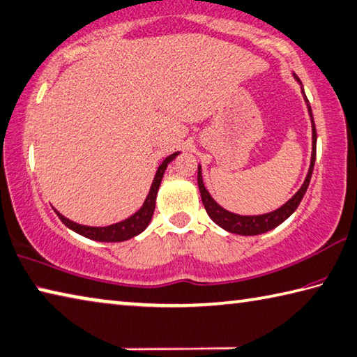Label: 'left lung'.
<instances>
[{"instance_id": "8db88e82", "label": "left lung", "mask_w": 357, "mask_h": 357, "mask_svg": "<svg viewBox=\"0 0 357 357\" xmlns=\"http://www.w3.org/2000/svg\"><path fill=\"white\" fill-rule=\"evenodd\" d=\"M294 77L297 82L301 85L300 79L297 74L294 73ZM301 93H303L305 102L307 105V112L309 116H311V123H312V153H311V166H309L307 176L301 185L300 190L295 192V196L292 199H289L283 206H280L278 210L266 213V214H259V216H241V214H234L227 211L225 208H222L218 202H214V199L210 196V192L206 191V188L204 185V180H202V169L199 166L197 171V183H199V191H200V197L202 202H204V206L208 213V216L213 219V222H216L219 227L224 228V230L234 233V234H242V236H257V234L266 233L268 230H273L275 227H278L280 224L291 216V214L297 210L301 199H303L305 192L309 186V181H311L312 177V171H314V163H315V151H317V132H315V124H314V118H312V110H311V104L303 91V86H301Z\"/></svg>"}]
</instances>
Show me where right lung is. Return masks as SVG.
<instances>
[{
  "instance_id": "obj_1",
  "label": "right lung",
  "mask_w": 357,
  "mask_h": 357,
  "mask_svg": "<svg viewBox=\"0 0 357 357\" xmlns=\"http://www.w3.org/2000/svg\"><path fill=\"white\" fill-rule=\"evenodd\" d=\"M178 153L180 152H174L172 155L166 157L163 160V163L158 166L155 177H153L152 186L149 190V194H147L143 206H141L135 214H132L130 218H127L123 222H118V224H113L109 227H89V225L76 224V222L66 219L57 210H54V211L57 213L59 219L62 220L63 224L70 228V230L82 234V236L89 238V239L99 241V242H123L127 239H132L133 236H137V234H139L141 231H144L146 227L149 225L153 210H155V200H157V192H158V188L161 183V178H163V174L166 171L167 165H169L171 161L178 155Z\"/></svg>"
}]
</instances>
